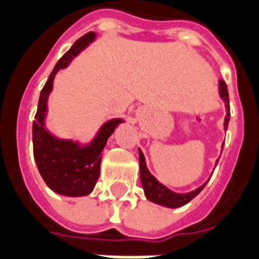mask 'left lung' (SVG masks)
I'll list each match as a JSON object with an SVG mask.
<instances>
[{"instance_id": "obj_1", "label": "left lung", "mask_w": 259, "mask_h": 259, "mask_svg": "<svg viewBox=\"0 0 259 259\" xmlns=\"http://www.w3.org/2000/svg\"><path fill=\"white\" fill-rule=\"evenodd\" d=\"M220 95H221V97L225 101V107H227V116H225V123H224V127L227 130L228 122H229V118H231V108H229V95H228L227 83L222 79L220 81ZM140 178H141V184H143V188H144V193L147 199L151 200V202L158 203L160 206H166V207L170 208L181 207L184 204L191 202L206 185L204 184V185L199 187L198 189H195V191L189 193L171 192L170 189L162 185L152 174L149 173L148 168L145 166L144 155H143L141 151H140Z\"/></svg>"}]
</instances>
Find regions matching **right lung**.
Listing matches in <instances>:
<instances>
[{
	"label": "right lung",
	"mask_w": 259,
	"mask_h": 259,
	"mask_svg": "<svg viewBox=\"0 0 259 259\" xmlns=\"http://www.w3.org/2000/svg\"><path fill=\"white\" fill-rule=\"evenodd\" d=\"M95 32H88L71 47L67 53L57 61L47 83L42 88L35 119L32 122V147L37 167L44 181L52 191L66 196H85L93 191L97 178L100 176L101 151L115 127L123 122L122 119H111L103 124L96 139L86 147L71 140H59L53 137L44 126L47 114V100L53 86V78L60 68L70 64L85 47L95 39Z\"/></svg>",
	"instance_id": "obj_1"
}]
</instances>
